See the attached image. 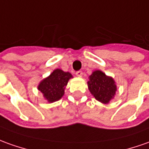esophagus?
Listing matches in <instances>:
<instances>
[{
    "label": "esophagus",
    "mask_w": 149,
    "mask_h": 149,
    "mask_svg": "<svg viewBox=\"0 0 149 149\" xmlns=\"http://www.w3.org/2000/svg\"><path fill=\"white\" fill-rule=\"evenodd\" d=\"M76 75L78 77L81 78V77L83 76V72H82L81 70H79V71H77V72H76Z\"/></svg>",
    "instance_id": "obj_1"
}]
</instances>
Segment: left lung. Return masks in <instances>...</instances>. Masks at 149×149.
Listing matches in <instances>:
<instances>
[{
  "instance_id": "1",
  "label": "left lung",
  "mask_w": 149,
  "mask_h": 149,
  "mask_svg": "<svg viewBox=\"0 0 149 149\" xmlns=\"http://www.w3.org/2000/svg\"><path fill=\"white\" fill-rule=\"evenodd\" d=\"M88 90L95 99L102 104H109L117 92L115 80L100 70H94L88 77Z\"/></svg>"
}]
</instances>
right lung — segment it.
<instances>
[{"label": "right lung", "instance_id": "right-lung-1", "mask_svg": "<svg viewBox=\"0 0 149 149\" xmlns=\"http://www.w3.org/2000/svg\"><path fill=\"white\" fill-rule=\"evenodd\" d=\"M72 78V74L70 72H65L61 69H55L49 76L40 82L37 88L45 100L49 103H53L64 96L65 87Z\"/></svg>", "mask_w": 149, "mask_h": 149}]
</instances>
